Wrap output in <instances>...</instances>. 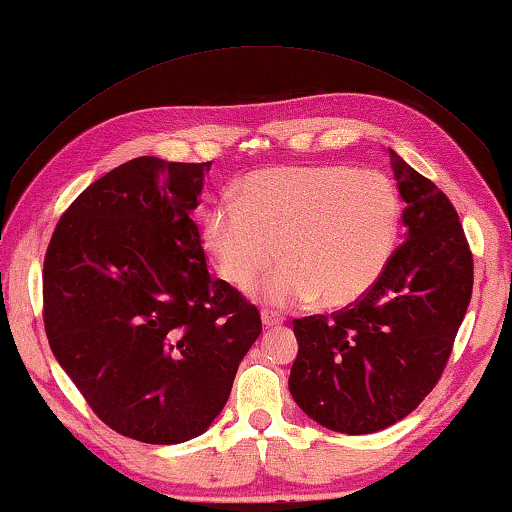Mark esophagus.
Masks as SVG:
<instances>
[{
	"instance_id": "esophagus-1",
	"label": "esophagus",
	"mask_w": 512,
	"mask_h": 512,
	"mask_svg": "<svg viewBox=\"0 0 512 512\" xmlns=\"http://www.w3.org/2000/svg\"><path fill=\"white\" fill-rule=\"evenodd\" d=\"M262 323H264V327H280L284 323V318L280 314H275V311H271V309H264Z\"/></svg>"
}]
</instances>
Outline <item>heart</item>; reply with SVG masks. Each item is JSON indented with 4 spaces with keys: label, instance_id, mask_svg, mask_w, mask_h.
I'll return each instance as SVG.
<instances>
[{
    "label": "heart",
    "instance_id": "heart-1",
    "mask_svg": "<svg viewBox=\"0 0 512 512\" xmlns=\"http://www.w3.org/2000/svg\"><path fill=\"white\" fill-rule=\"evenodd\" d=\"M235 197L223 196L203 219L216 271L230 284L262 277L253 296L277 309L318 298L343 307L375 287L395 253L402 205L391 178L348 164H291L255 171Z\"/></svg>",
    "mask_w": 512,
    "mask_h": 512
}]
</instances>
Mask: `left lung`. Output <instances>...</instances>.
<instances>
[{
  "label": "left lung",
  "mask_w": 512,
  "mask_h": 512,
  "mask_svg": "<svg viewBox=\"0 0 512 512\" xmlns=\"http://www.w3.org/2000/svg\"><path fill=\"white\" fill-rule=\"evenodd\" d=\"M406 241L375 287L332 316L293 320L289 391L311 420L361 436L400 422L452 357L472 298L474 259L449 198L391 151Z\"/></svg>",
  "instance_id": "left-lung-1"
}]
</instances>
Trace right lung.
Returning <instances> with one entry per match:
<instances>
[{"label": "right lung", "mask_w": 512, "mask_h": 512, "mask_svg": "<svg viewBox=\"0 0 512 512\" xmlns=\"http://www.w3.org/2000/svg\"><path fill=\"white\" fill-rule=\"evenodd\" d=\"M212 162L135 158L76 196L42 268L51 352L112 431L201 436L262 334L255 305L207 271L192 212Z\"/></svg>", "instance_id": "right-lung-1"}]
</instances>
